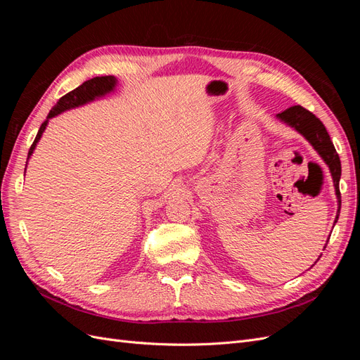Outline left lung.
Returning a JSON list of instances; mask_svg holds the SVG:
<instances>
[{"instance_id": "8db88e82", "label": "left lung", "mask_w": 360, "mask_h": 360, "mask_svg": "<svg viewBox=\"0 0 360 360\" xmlns=\"http://www.w3.org/2000/svg\"><path fill=\"white\" fill-rule=\"evenodd\" d=\"M278 118H281L282 122H285L287 124L296 129L299 134H302L304 138H307L312 144V147L319 151V155L323 158V160L329 165L333 183H335V189H336L338 204H340L338 205V213H340L341 210V192H340L341 160L336 153L333 143L330 141V136L328 134V130H326L324 124L320 122V118L315 117L311 111L304 110V108L300 105L287 108L285 111L278 114ZM338 216L340 214H336V221H338Z\"/></svg>"}]
</instances>
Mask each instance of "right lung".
<instances>
[{
    "instance_id": "add662e5",
    "label": "right lung",
    "mask_w": 360,
    "mask_h": 360,
    "mask_svg": "<svg viewBox=\"0 0 360 360\" xmlns=\"http://www.w3.org/2000/svg\"><path fill=\"white\" fill-rule=\"evenodd\" d=\"M117 84V79L114 78V76H96V78L93 79H89L85 81L84 84H81L78 89L72 90L70 93L64 94L61 99L52 106V110L49 111L48 114V120L58 115L60 112L66 111V110H70V108H75V106H79V105H84L86 102H91L94 101L96 97H101V96H105L106 93H110L114 90V86ZM48 120H45V122L41 123L39 132L36 135V139L34 143L31 144L30 147V151H28V159L32 153V150L36 148V144L39 143V139L43 134V130H45L46 124H48Z\"/></svg>"
}]
</instances>
